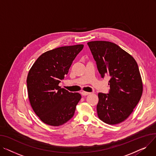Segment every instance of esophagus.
Here are the masks:
<instances>
[{
  "instance_id": "obj_1",
  "label": "esophagus",
  "mask_w": 156,
  "mask_h": 156,
  "mask_svg": "<svg viewBox=\"0 0 156 156\" xmlns=\"http://www.w3.org/2000/svg\"><path fill=\"white\" fill-rule=\"evenodd\" d=\"M89 94H90V92H85V91H83V92H81V95H83V96L88 95H89Z\"/></svg>"
}]
</instances>
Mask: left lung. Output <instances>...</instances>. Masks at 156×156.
I'll return each mask as SVG.
<instances>
[{
	"label": "left lung",
	"instance_id": "8db88e82",
	"mask_svg": "<svg viewBox=\"0 0 156 156\" xmlns=\"http://www.w3.org/2000/svg\"><path fill=\"white\" fill-rule=\"evenodd\" d=\"M102 78L108 75V94L99 93L98 117L108 125L125 121L140 101L143 83L133 57L116 44L108 41L87 43Z\"/></svg>",
	"mask_w": 156,
	"mask_h": 156
}]
</instances>
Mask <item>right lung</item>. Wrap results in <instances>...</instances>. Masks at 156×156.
Here are the masks:
<instances>
[{
    "mask_svg": "<svg viewBox=\"0 0 156 156\" xmlns=\"http://www.w3.org/2000/svg\"><path fill=\"white\" fill-rule=\"evenodd\" d=\"M83 46H64L47 51L29 71L27 80L29 101L37 116L45 124L62 125L75 114L81 95L61 88L59 83Z\"/></svg>",
    "mask_w": 156,
    "mask_h": 156,
    "instance_id": "right-lung-1",
    "label": "right lung"
}]
</instances>
